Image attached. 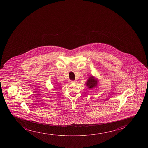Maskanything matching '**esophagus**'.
Instances as JSON below:
<instances>
[{"instance_id": "34e87169", "label": "esophagus", "mask_w": 148, "mask_h": 148, "mask_svg": "<svg viewBox=\"0 0 148 148\" xmlns=\"http://www.w3.org/2000/svg\"><path fill=\"white\" fill-rule=\"evenodd\" d=\"M72 83H74V84H76V83H77V81H72L71 82Z\"/></svg>"}]
</instances>
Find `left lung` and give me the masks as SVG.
<instances>
[{
  "label": "left lung",
  "instance_id": "obj_1",
  "mask_svg": "<svg viewBox=\"0 0 148 148\" xmlns=\"http://www.w3.org/2000/svg\"><path fill=\"white\" fill-rule=\"evenodd\" d=\"M85 84L88 89H93V88H96L99 85V80L97 78L91 75L88 77Z\"/></svg>",
  "mask_w": 148,
  "mask_h": 148
}]
</instances>
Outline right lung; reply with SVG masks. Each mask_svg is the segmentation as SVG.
Returning <instances> with one entry per match:
<instances>
[{
	"mask_svg": "<svg viewBox=\"0 0 148 148\" xmlns=\"http://www.w3.org/2000/svg\"><path fill=\"white\" fill-rule=\"evenodd\" d=\"M57 84V83H56V84Z\"/></svg>",
	"mask_w": 148,
	"mask_h": 148,
	"instance_id": "1",
	"label": "right lung"
}]
</instances>
